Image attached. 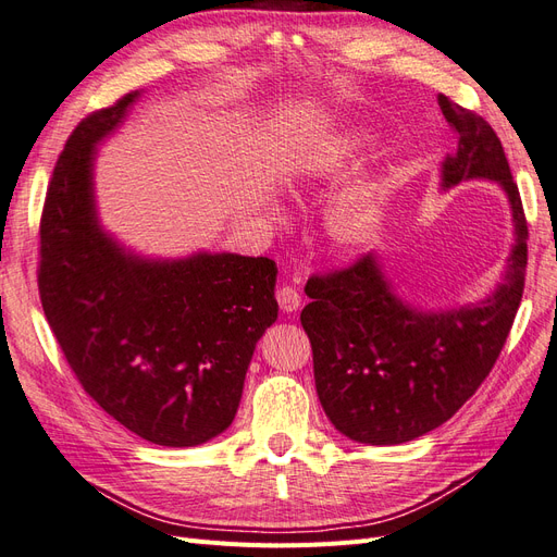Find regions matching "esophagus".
Masks as SVG:
<instances>
[{
    "mask_svg": "<svg viewBox=\"0 0 557 557\" xmlns=\"http://www.w3.org/2000/svg\"><path fill=\"white\" fill-rule=\"evenodd\" d=\"M276 301H278L281 311L293 313L301 307V295L293 288V285H281V288L276 290Z\"/></svg>",
    "mask_w": 557,
    "mask_h": 557,
    "instance_id": "1",
    "label": "esophagus"
}]
</instances>
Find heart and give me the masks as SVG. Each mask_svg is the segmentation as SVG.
<instances>
[{
    "label": "heart",
    "mask_w": 557,
    "mask_h": 557,
    "mask_svg": "<svg viewBox=\"0 0 557 557\" xmlns=\"http://www.w3.org/2000/svg\"><path fill=\"white\" fill-rule=\"evenodd\" d=\"M367 148V137L360 132L342 134L320 144L313 153L301 158L299 178L309 185H320L342 178L358 162ZM381 218V185L360 183L344 193L327 211V230L334 242L344 248H360L376 232Z\"/></svg>",
    "instance_id": "obj_1"
}]
</instances>
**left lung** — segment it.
Returning <instances> with one entry per match:
<instances>
[{
    "mask_svg": "<svg viewBox=\"0 0 557 557\" xmlns=\"http://www.w3.org/2000/svg\"><path fill=\"white\" fill-rule=\"evenodd\" d=\"M458 132L442 162V190L462 181H495L513 218L507 272L493 295L458 309L420 311L383 274L376 252L307 283L301 327L313 350L320 404L352 442L395 446L440 428L479 391L507 342L525 288L528 223L518 185L495 129L474 111L440 95Z\"/></svg>",
    "mask_w": 557,
    "mask_h": 557,
    "instance_id": "1",
    "label": "left lung"
}]
</instances>
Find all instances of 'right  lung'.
<instances>
[{
	"label": "right lung",
	"instance_id": "obj_1",
	"mask_svg": "<svg viewBox=\"0 0 557 557\" xmlns=\"http://www.w3.org/2000/svg\"><path fill=\"white\" fill-rule=\"evenodd\" d=\"M141 97L134 90L76 125L41 213L39 295L78 383L158 446H199L239 409L252 350L276 323V262L199 250L150 260L99 225L95 156Z\"/></svg>",
	"mask_w": 557,
	"mask_h": 557
}]
</instances>
